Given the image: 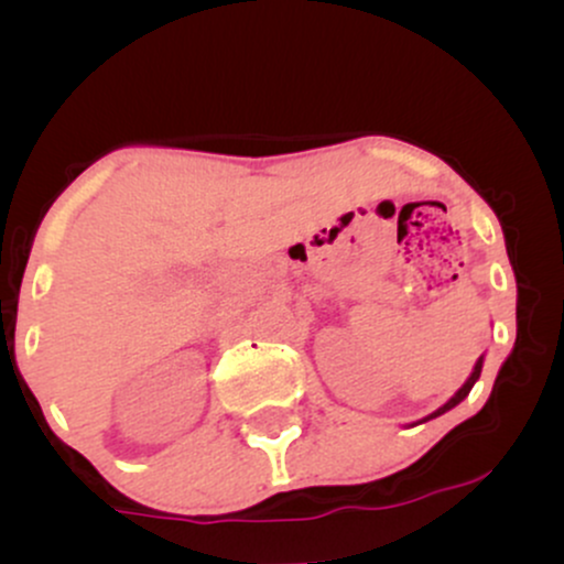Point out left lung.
Wrapping results in <instances>:
<instances>
[{"instance_id": "1", "label": "left lung", "mask_w": 564, "mask_h": 564, "mask_svg": "<svg viewBox=\"0 0 564 564\" xmlns=\"http://www.w3.org/2000/svg\"><path fill=\"white\" fill-rule=\"evenodd\" d=\"M480 371H482V355H480V360H477V364H475V368H471L469 379H467V381H464V384H462V390H458L456 394H453V398L448 400V403H445V405H440L435 413H430V416H424V419H422V422H430V419H437V416H443V413H445V411H451V408H456L458 403H462V400H464V398H467V394L471 392V387H475V381H477V379H480ZM422 422H416V424H422ZM416 424H413V426H416Z\"/></svg>"}]
</instances>
